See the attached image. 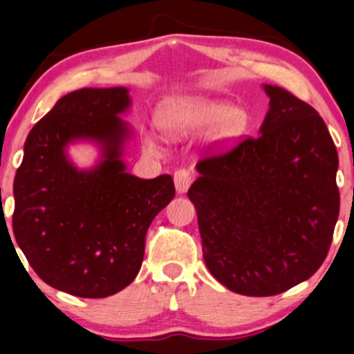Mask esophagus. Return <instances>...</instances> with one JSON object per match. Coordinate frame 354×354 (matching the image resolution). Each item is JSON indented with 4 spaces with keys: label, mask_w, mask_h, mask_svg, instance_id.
Wrapping results in <instances>:
<instances>
[{
    "label": "esophagus",
    "mask_w": 354,
    "mask_h": 354,
    "mask_svg": "<svg viewBox=\"0 0 354 354\" xmlns=\"http://www.w3.org/2000/svg\"><path fill=\"white\" fill-rule=\"evenodd\" d=\"M173 180H174V186H176L178 192H186L187 189H189V186L192 185V181H194V174H192L189 169L181 168V169H176V171H174Z\"/></svg>",
    "instance_id": "esophagus-1"
}]
</instances>
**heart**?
I'll list each match as a JSON object with an SVG mask.
<instances>
[{
	"mask_svg": "<svg viewBox=\"0 0 354 354\" xmlns=\"http://www.w3.org/2000/svg\"><path fill=\"white\" fill-rule=\"evenodd\" d=\"M247 125L248 115L240 107L198 96L174 97L165 106L162 115V127L169 137L183 138L207 131L209 142L217 149L236 144ZM145 145L156 149L153 133H147Z\"/></svg>",
	"mask_w": 354,
	"mask_h": 354,
	"instance_id": "heart-1",
	"label": "heart"
}]
</instances>
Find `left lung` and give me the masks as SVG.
I'll use <instances>...</instances> for the list:
<instances>
[{"label": "left lung", "mask_w": 354, "mask_h": 354, "mask_svg": "<svg viewBox=\"0 0 354 354\" xmlns=\"http://www.w3.org/2000/svg\"><path fill=\"white\" fill-rule=\"evenodd\" d=\"M270 96L258 137L196 165L187 198L204 261L236 294L276 296L322 266L339 214L338 153L319 113L289 91Z\"/></svg>", "instance_id": "8db88e82"}]
</instances>
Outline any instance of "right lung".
<instances>
[{
  "label": "right lung",
  "mask_w": 354,
  "mask_h": 354,
  "mask_svg": "<svg viewBox=\"0 0 354 354\" xmlns=\"http://www.w3.org/2000/svg\"><path fill=\"white\" fill-rule=\"evenodd\" d=\"M127 88H83L60 97L29 132L15 178L12 232L44 283L71 296H113L136 279L151 221L174 198L169 174L142 180L120 160ZM93 140L103 160L78 170L73 140ZM10 234V232H8Z\"/></svg>",
  "instance_id": "right-lung-1"
}]
</instances>
